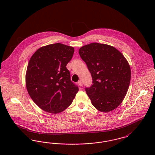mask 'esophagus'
Masks as SVG:
<instances>
[{
  "label": "esophagus",
  "instance_id": "obj_1",
  "mask_svg": "<svg viewBox=\"0 0 155 155\" xmlns=\"http://www.w3.org/2000/svg\"><path fill=\"white\" fill-rule=\"evenodd\" d=\"M78 84L79 86H80V87H82V85H83V83H82V82L81 81H79L78 82Z\"/></svg>",
  "mask_w": 155,
  "mask_h": 155
}]
</instances>
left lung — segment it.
Returning <instances> with one entry per match:
<instances>
[{"mask_svg":"<svg viewBox=\"0 0 155 155\" xmlns=\"http://www.w3.org/2000/svg\"><path fill=\"white\" fill-rule=\"evenodd\" d=\"M91 74L92 85L86 88L92 104L109 112L122 102L130 86L131 68L123 54L114 47L92 43L79 50Z\"/></svg>","mask_w":155,"mask_h":155,"instance_id":"obj_1","label":"left lung"}]
</instances>
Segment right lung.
Returning <instances> with one entry per match:
<instances>
[{"mask_svg": "<svg viewBox=\"0 0 155 155\" xmlns=\"http://www.w3.org/2000/svg\"><path fill=\"white\" fill-rule=\"evenodd\" d=\"M74 51L73 47L57 43L40 48L30 58L25 74L26 88L43 110L54 114L64 110L78 92L66 67Z\"/></svg>", "mask_w": 155, "mask_h": 155, "instance_id": "1", "label": "right lung"}]
</instances>
